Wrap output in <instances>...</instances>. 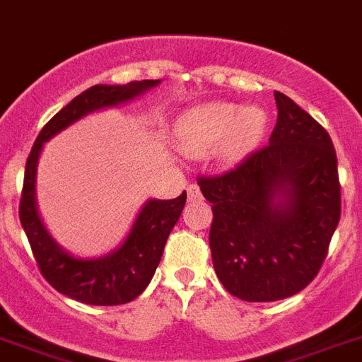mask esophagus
I'll return each mask as SVG.
<instances>
[{"label":"esophagus","instance_id":"34e87169","mask_svg":"<svg viewBox=\"0 0 362 362\" xmlns=\"http://www.w3.org/2000/svg\"><path fill=\"white\" fill-rule=\"evenodd\" d=\"M187 192H188V199H190V202L202 199V192H199L198 185H190V187L187 188Z\"/></svg>","mask_w":362,"mask_h":362}]
</instances>
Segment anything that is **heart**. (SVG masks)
Returning <instances> with one entry per match:
<instances>
[{
	"instance_id": "b5f03b06",
	"label": "heart",
	"mask_w": 362,
	"mask_h": 362,
	"mask_svg": "<svg viewBox=\"0 0 362 362\" xmlns=\"http://www.w3.org/2000/svg\"><path fill=\"white\" fill-rule=\"evenodd\" d=\"M267 112L257 105L238 109L235 103L214 101L190 110L179 125V142L185 151L202 155L220 145L226 159H237L261 139Z\"/></svg>"
}]
</instances>
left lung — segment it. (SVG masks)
<instances>
[{"label":"left lung","mask_w":362,"mask_h":362,"mask_svg":"<svg viewBox=\"0 0 362 362\" xmlns=\"http://www.w3.org/2000/svg\"><path fill=\"white\" fill-rule=\"evenodd\" d=\"M274 95L277 122L268 144L223 174L198 177L213 203L214 272L244 301H277L303 291L320 272L340 220L331 136L288 95Z\"/></svg>","instance_id":"obj_1"}]
</instances>
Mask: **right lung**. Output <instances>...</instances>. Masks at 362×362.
I'll return each mask as SVG.
<instances>
[{
  "instance_id": "1",
  "label": "right lung",
  "mask_w": 362,
  "mask_h": 362,
  "mask_svg": "<svg viewBox=\"0 0 362 362\" xmlns=\"http://www.w3.org/2000/svg\"><path fill=\"white\" fill-rule=\"evenodd\" d=\"M159 83L153 79L133 81L129 85H94L62 107L38 133L27 157L20 198V222L25 231L38 270L61 294L86 305H122L142 294L159 267L170 231L183 213L187 192L175 199H149L140 211L129 237L115 253L83 261L57 246L42 226L35 203V175L40 149L46 140L71 122L101 107L118 105L142 94Z\"/></svg>"
}]
</instances>
